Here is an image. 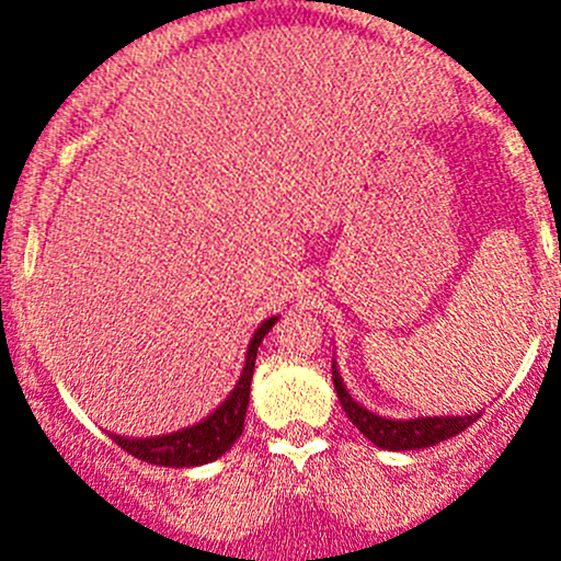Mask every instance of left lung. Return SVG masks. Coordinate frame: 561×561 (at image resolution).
Wrapping results in <instances>:
<instances>
[{"instance_id": "obj_1", "label": "left lung", "mask_w": 561, "mask_h": 561, "mask_svg": "<svg viewBox=\"0 0 561 561\" xmlns=\"http://www.w3.org/2000/svg\"><path fill=\"white\" fill-rule=\"evenodd\" d=\"M331 375H333V388H336L339 401H342V410L347 412L353 426L382 450L432 448V445L445 443V439L461 434L463 428L472 426V423L480 417V412H472V415H423V417L377 415V412L366 410L360 401H355L353 396H350V390L344 388L342 375H339L336 360L331 364Z\"/></svg>"}]
</instances>
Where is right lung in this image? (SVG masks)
Returning <instances> with one entry per match:
<instances>
[{
	"label": "right lung",
	"mask_w": 561,
	"mask_h": 561,
	"mask_svg": "<svg viewBox=\"0 0 561 561\" xmlns=\"http://www.w3.org/2000/svg\"><path fill=\"white\" fill-rule=\"evenodd\" d=\"M276 320L279 317H268L252 333V339L247 344V358L239 382H236L228 399L211 415L203 417L201 423L179 428V432L162 434V437H122V434H111L113 443L127 450L129 456L140 458L146 463H157V467H201V463H211L222 454H228L236 439L241 437V432H244L249 388H252L257 347L265 333L274 328Z\"/></svg>",
	"instance_id": "add662e5"
}]
</instances>
